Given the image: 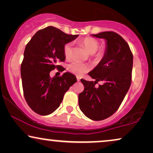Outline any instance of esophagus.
<instances>
[{
  "label": "esophagus",
  "instance_id": "1",
  "mask_svg": "<svg viewBox=\"0 0 153 153\" xmlns=\"http://www.w3.org/2000/svg\"><path fill=\"white\" fill-rule=\"evenodd\" d=\"M76 79H77V81H80V79H81V78H80V77H79V76H76Z\"/></svg>",
  "mask_w": 153,
  "mask_h": 153
}]
</instances>
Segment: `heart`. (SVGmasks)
Instances as JSON below:
<instances>
[{"label":"heart","instance_id":"heart-1","mask_svg":"<svg viewBox=\"0 0 153 153\" xmlns=\"http://www.w3.org/2000/svg\"><path fill=\"white\" fill-rule=\"evenodd\" d=\"M81 43L84 46L88 52L91 53L93 56H95L97 60H99L102 58L104 56V51L103 50H100L96 53L97 50L98 49L100 46V42L97 39L91 37H86L85 38L82 39L81 40ZM72 42H68L65 45L63 48L64 55L65 56L67 59H69L71 56V53H72ZM96 54H95L94 53ZM68 70L71 73L74 74L77 76H81L84 73L87 72L89 70V66L87 64L81 63L78 62H73L70 63L68 67Z\"/></svg>","mask_w":153,"mask_h":153}]
</instances>
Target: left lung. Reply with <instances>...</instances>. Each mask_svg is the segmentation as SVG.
<instances>
[{"label": "left lung", "instance_id": "obj_1", "mask_svg": "<svg viewBox=\"0 0 153 153\" xmlns=\"http://www.w3.org/2000/svg\"><path fill=\"white\" fill-rule=\"evenodd\" d=\"M92 36L106 40L103 58L88 73L95 81L81 79L84 91L79 95L81 111L93 120H102L118 110L130 87L133 55L130 48L120 35L112 31ZM104 81L96 88L97 81Z\"/></svg>", "mask_w": 153, "mask_h": 153}]
</instances>
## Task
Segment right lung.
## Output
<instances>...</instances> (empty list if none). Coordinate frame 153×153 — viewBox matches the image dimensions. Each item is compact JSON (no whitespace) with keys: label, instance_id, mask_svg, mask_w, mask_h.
<instances>
[{"label":"right lung","instance_id":"right-lung-1","mask_svg":"<svg viewBox=\"0 0 153 153\" xmlns=\"http://www.w3.org/2000/svg\"><path fill=\"white\" fill-rule=\"evenodd\" d=\"M78 35H68L53 26L37 31L27 44L24 53L21 76L25 100L31 109L42 116L51 114L59 107L65 93L76 82V76L67 72L53 78L50 72L65 61L63 48Z\"/></svg>","mask_w":153,"mask_h":153}]
</instances>
